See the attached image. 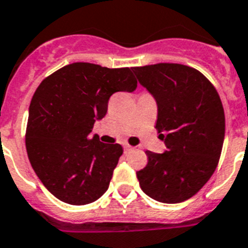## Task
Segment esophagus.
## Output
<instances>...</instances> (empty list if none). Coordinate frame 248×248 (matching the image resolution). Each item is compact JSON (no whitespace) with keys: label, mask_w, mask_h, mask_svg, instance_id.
Listing matches in <instances>:
<instances>
[{"label":"esophagus","mask_w":248,"mask_h":248,"mask_svg":"<svg viewBox=\"0 0 248 248\" xmlns=\"http://www.w3.org/2000/svg\"><path fill=\"white\" fill-rule=\"evenodd\" d=\"M131 149H132V146H130V145L128 144H124V153H128L131 150Z\"/></svg>","instance_id":"obj_1"}]
</instances>
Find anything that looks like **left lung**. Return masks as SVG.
Returning a JSON list of instances; mask_svg holds the SVG:
<instances>
[{"label":"left lung","instance_id":"1","mask_svg":"<svg viewBox=\"0 0 248 248\" xmlns=\"http://www.w3.org/2000/svg\"><path fill=\"white\" fill-rule=\"evenodd\" d=\"M156 100L155 128L167 146L146 150L148 164L136 172L152 199L177 204L197 194L213 176L222 154L225 117L214 85L200 71L180 63L132 67Z\"/></svg>","mask_w":248,"mask_h":248}]
</instances>
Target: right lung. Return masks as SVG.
<instances>
[{"mask_svg":"<svg viewBox=\"0 0 248 248\" xmlns=\"http://www.w3.org/2000/svg\"><path fill=\"white\" fill-rule=\"evenodd\" d=\"M136 86L131 68L88 62L65 66L40 82L30 102L26 152L34 172L58 200L85 205L106 192L124 149L89 134L106 116L110 95Z\"/></svg>","mask_w":248,"mask_h":248,"instance_id":"1","label":"right lung"}]
</instances>
